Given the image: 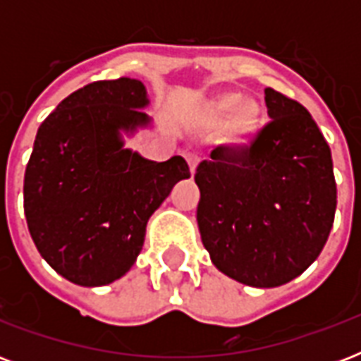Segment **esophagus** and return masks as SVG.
Returning <instances> with one entry per match:
<instances>
[{
    "mask_svg": "<svg viewBox=\"0 0 361 361\" xmlns=\"http://www.w3.org/2000/svg\"><path fill=\"white\" fill-rule=\"evenodd\" d=\"M187 163H189V170H191V174H195V172H197V164H198L197 155L189 153V155H187Z\"/></svg>",
    "mask_w": 361,
    "mask_h": 361,
    "instance_id": "34e87169",
    "label": "esophagus"
}]
</instances>
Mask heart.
Here are the masks:
<instances>
[{
  "label": "heart",
  "mask_w": 361,
  "mask_h": 361,
  "mask_svg": "<svg viewBox=\"0 0 361 361\" xmlns=\"http://www.w3.org/2000/svg\"><path fill=\"white\" fill-rule=\"evenodd\" d=\"M204 118L212 127L226 123V142L236 147H245L260 130L262 109L240 92H223L204 104Z\"/></svg>",
  "instance_id": "heart-1"
}]
</instances>
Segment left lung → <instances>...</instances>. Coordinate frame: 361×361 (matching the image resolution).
I'll use <instances>...</instances> for the list:
<instances>
[{
  "label": "left lung",
  "instance_id": "8db88e82",
  "mask_svg": "<svg viewBox=\"0 0 361 361\" xmlns=\"http://www.w3.org/2000/svg\"><path fill=\"white\" fill-rule=\"evenodd\" d=\"M271 118L241 152L198 164L197 221L215 268L257 288L302 275L326 245L337 206L328 142L307 110L271 87Z\"/></svg>",
  "mask_w": 361,
  "mask_h": 361
}]
</instances>
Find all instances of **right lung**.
Returning a JSON list of instances; mask_svg holds the SVG:
<instances>
[{
	"label": "right lung",
	"mask_w": 361,
	"mask_h": 361,
	"mask_svg": "<svg viewBox=\"0 0 361 361\" xmlns=\"http://www.w3.org/2000/svg\"><path fill=\"white\" fill-rule=\"evenodd\" d=\"M146 87L135 78L76 90L42 121L24 176V212L41 257L71 283L120 279L144 245L147 219L191 172L125 149L121 130L147 127Z\"/></svg>",
	"instance_id": "obj_1"
}]
</instances>
